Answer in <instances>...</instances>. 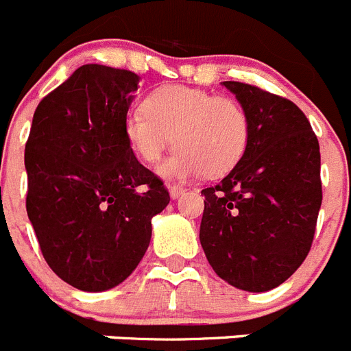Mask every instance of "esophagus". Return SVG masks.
Segmentation results:
<instances>
[{
    "instance_id": "1",
    "label": "esophagus",
    "mask_w": 351,
    "mask_h": 351,
    "mask_svg": "<svg viewBox=\"0 0 351 351\" xmlns=\"http://www.w3.org/2000/svg\"><path fill=\"white\" fill-rule=\"evenodd\" d=\"M184 191L186 190H184V188H181V186H172V188H170V198H173V200H176V198L181 197Z\"/></svg>"
}]
</instances>
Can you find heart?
<instances>
[{"instance_id": "1", "label": "heart", "mask_w": 351, "mask_h": 351, "mask_svg": "<svg viewBox=\"0 0 351 351\" xmlns=\"http://www.w3.org/2000/svg\"><path fill=\"white\" fill-rule=\"evenodd\" d=\"M123 133L135 156L156 163L170 144L178 151L158 169L167 181H186L206 172L218 178L230 172L250 142V121L232 98L188 86H163L132 108Z\"/></svg>"}]
</instances>
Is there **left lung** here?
I'll use <instances>...</instances> for the list:
<instances>
[{"label":"left lung","mask_w":351,"mask_h":351,"mask_svg":"<svg viewBox=\"0 0 351 351\" xmlns=\"http://www.w3.org/2000/svg\"><path fill=\"white\" fill-rule=\"evenodd\" d=\"M246 112L250 142L230 173L202 190L200 244L214 272L244 291H269L311 250L322 206L320 145L293 101L221 82Z\"/></svg>","instance_id":"left-lung-1"}]
</instances>
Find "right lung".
<instances>
[{
	"label": "right lung",
	"instance_id": "1",
	"mask_svg": "<svg viewBox=\"0 0 351 351\" xmlns=\"http://www.w3.org/2000/svg\"><path fill=\"white\" fill-rule=\"evenodd\" d=\"M138 82L133 71L82 64L33 116L27 218L49 267L82 291L110 290L137 269L151 219L170 202L123 133Z\"/></svg>",
	"mask_w": 351,
	"mask_h": 351
}]
</instances>
